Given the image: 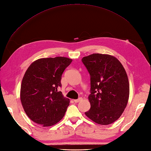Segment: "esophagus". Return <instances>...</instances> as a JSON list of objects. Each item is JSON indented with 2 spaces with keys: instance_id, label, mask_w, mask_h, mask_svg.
<instances>
[{
  "instance_id": "obj_1",
  "label": "esophagus",
  "mask_w": 151,
  "mask_h": 151,
  "mask_svg": "<svg viewBox=\"0 0 151 151\" xmlns=\"http://www.w3.org/2000/svg\"><path fill=\"white\" fill-rule=\"evenodd\" d=\"M82 100H83V98H79V99H74V101L75 102V103H79V102H80L81 101H82Z\"/></svg>"
}]
</instances>
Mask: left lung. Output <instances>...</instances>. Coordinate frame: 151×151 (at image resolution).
<instances>
[{"instance_id": "8db88e82", "label": "left lung", "mask_w": 151, "mask_h": 151, "mask_svg": "<svg viewBox=\"0 0 151 151\" xmlns=\"http://www.w3.org/2000/svg\"><path fill=\"white\" fill-rule=\"evenodd\" d=\"M82 62L90 74L91 108L86 115L94 122L106 125L117 120L129 98V82L121 62L110 55L93 53Z\"/></svg>"}]
</instances>
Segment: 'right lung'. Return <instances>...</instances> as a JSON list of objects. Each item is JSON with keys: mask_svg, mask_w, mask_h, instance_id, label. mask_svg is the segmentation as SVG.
Here are the masks:
<instances>
[{"mask_svg": "<svg viewBox=\"0 0 151 151\" xmlns=\"http://www.w3.org/2000/svg\"><path fill=\"white\" fill-rule=\"evenodd\" d=\"M72 60L63 57L43 58L26 70L21 86L20 98L26 114L43 127L56 124L64 116L70 100L58 89L62 75Z\"/></svg>", "mask_w": 151, "mask_h": 151, "instance_id": "1", "label": "right lung"}]
</instances>
